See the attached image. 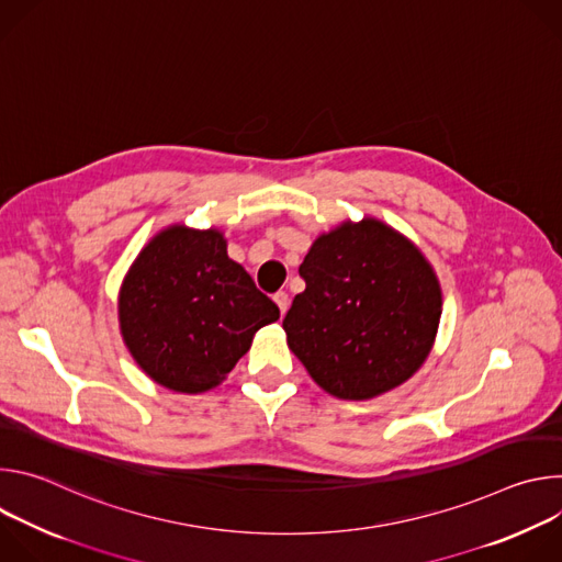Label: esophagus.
I'll list each match as a JSON object with an SVG mask.
<instances>
[{"instance_id":"obj_1","label":"esophagus","mask_w":562,"mask_h":562,"mask_svg":"<svg viewBox=\"0 0 562 562\" xmlns=\"http://www.w3.org/2000/svg\"><path fill=\"white\" fill-rule=\"evenodd\" d=\"M273 302L278 304V308H280V313L284 315L286 313V308H289V295L284 293V291H278L276 295H273Z\"/></svg>"}]
</instances>
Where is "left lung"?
<instances>
[{
  "label": "left lung",
  "instance_id": "8db88e82",
  "mask_svg": "<svg viewBox=\"0 0 562 562\" xmlns=\"http://www.w3.org/2000/svg\"><path fill=\"white\" fill-rule=\"evenodd\" d=\"M282 329L313 382L340 400H369L407 382L429 358L440 280L407 235L364 215L319 233Z\"/></svg>",
  "mask_w": 562,
  "mask_h": 562
}]
</instances>
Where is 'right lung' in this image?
Listing matches in <instances>:
<instances>
[{
  "label": "right lung",
  "instance_id": "1",
  "mask_svg": "<svg viewBox=\"0 0 562 562\" xmlns=\"http://www.w3.org/2000/svg\"><path fill=\"white\" fill-rule=\"evenodd\" d=\"M280 308L226 254L220 228L171 224L128 267L117 319L137 367L178 393H204L226 380L258 329Z\"/></svg>",
  "mask_w": 562,
  "mask_h": 562
}]
</instances>
